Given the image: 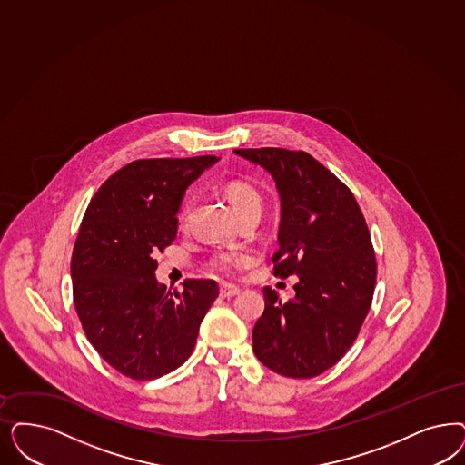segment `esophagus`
Returning <instances> with one entry per match:
<instances>
[{
	"instance_id": "obj_1",
	"label": "esophagus",
	"mask_w": 465,
	"mask_h": 465,
	"mask_svg": "<svg viewBox=\"0 0 465 465\" xmlns=\"http://www.w3.org/2000/svg\"><path fill=\"white\" fill-rule=\"evenodd\" d=\"M241 293V289H237V287H233V285H220V297L222 299H232V297H235V295H239Z\"/></svg>"
}]
</instances>
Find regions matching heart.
Listing matches in <instances>:
<instances>
[{"instance_id": "b5f03b06", "label": "heart", "mask_w": 465, "mask_h": 465, "mask_svg": "<svg viewBox=\"0 0 465 465\" xmlns=\"http://www.w3.org/2000/svg\"><path fill=\"white\" fill-rule=\"evenodd\" d=\"M224 197L230 203V206L233 209V213L237 216L242 214H249V213H256L259 214L262 209V197L257 193L252 185H249L247 182L241 180H232L223 187ZM189 211H191V201H185L180 209L178 220L183 224L189 218ZM247 261V257L241 254H232V252H220L211 259V266L216 272H224V274H232L241 266V262Z\"/></svg>"}]
</instances>
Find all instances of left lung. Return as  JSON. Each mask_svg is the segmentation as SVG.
Returning <instances> with one entry per match:
<instances>
[{
	"mask_svg": "<svg viewBox=\"0 0 465 465\" xmlns=\"http://www.w3.org/2000/svg\"><path fill=\"white\" fill-rule=\"evenodd\" d=\"M233 153L272 176L282 203L274 276H299L289 302L262 290L252 349L282 376H320L352 347L372 302L376 257L364 214L351 189L304 151Z\"/></svg>",
	"mask_w": 465,
	"mask_h": 465,
	"instance_id": "8db88e82",
	"label": "left lung"
}]
</instances>
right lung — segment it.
<instances>
[{
    "mask_svg": "<svg viewBox=\"0 0 465 465\" xmlns=\"http://www.w3.org/2000/svg\"><path fill=\"white\" fill-rule=\"evenodd\" d=\"M216 156L132 161L94 193L72 254L74 302L87 340L118 372L154 380L193 351L214 299L213 280L166 290L154 272L175 241L187 187Z\"/></svg>",
    "mask_w": 465,
    "mask_h": 465,
    "instance_id": "1",
    "label": "right lung"
}]
</instances>
